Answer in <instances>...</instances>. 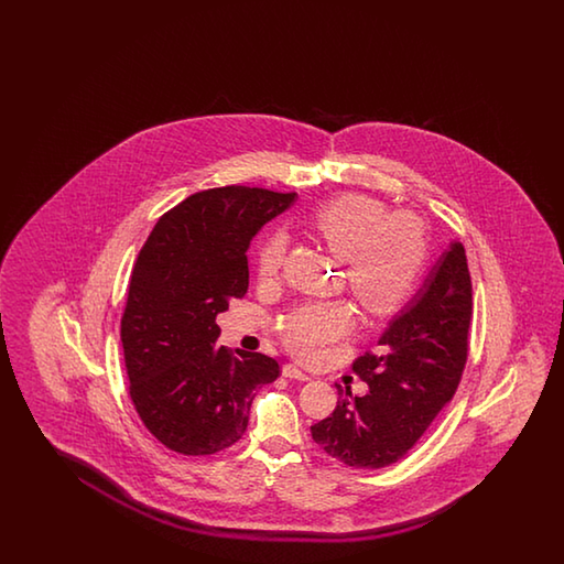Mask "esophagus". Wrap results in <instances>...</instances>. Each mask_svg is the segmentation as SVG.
Listing matches in <instances>:
<instances>
[{
    "label": "esophagus",
    "mask_w": 564,
    "mask_h": 564,
    "mask_svg": "<svg viewBox=\"0 0 564 564\" xmlns=\"http://www.w3.org/2000/svg\"><path fill=\"white\" fill-rule=\"evenodd\" d=\"M282 375L288 377V379H299V381H311L312 375L308 372L300 371L296 365H292V362H288L282 367Z\"/></svg>",
    "instance_id": "1"
}]
</instances>
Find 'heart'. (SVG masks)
<instances>
[{"mask_svg": "<svg viewBox=\"0 0 564 564\" xmlns=\"http://www.w3.org/2000/svg\"><path fill=\"white\" fill-rule=\"evenodd\" d=\"M311 228L336 260L345 262L347 288L375 318H389L413 296L427 258V234L409 212L387 214L383 202L345 193L314 209ZM286 238L274 234L258 253V276L280 274ZM350 312L340 302H311L288 316L282 338L296 357L318 359L324 348L347 335Z\"/></svg>", "mask_w": 564, "mask_h": 564, "instance_id": "obj_1", "label": "heart"}]
</instances>
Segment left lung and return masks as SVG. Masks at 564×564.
<instances>
[{"label": "left lung", "instance_id": "8db88e82", "mask_svg": "<svg viewBox=\"0 0 564 564\" xmlns=\"http://www.w3.org/2000/svg\"><path fill=\"white\" fill-rule=\"evenodd\" d=\"M471 280L466 250L449 241L415 296L379 336V350L352 362L369 393L338 389V403L312 440L350 468L395 464L456 393L468 359Z\"/></svg>", "mask_w": 564, "mask_h": 564}]
</instances>
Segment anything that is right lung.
I'll return each instance as SVG.
<instances>
[{"label":"right lung","mask_w":564,"mask_h":564,"mask_svg":"<svg viewBox=\"0 0 564 564\" xmlns=\"http://www.w3.org/2000/svg\"><path fill=\"white\" fill-rule=\"evenodd\" d=\"M296 193L217 187L156 221L132 268L120 321L131 399L144 427L183 456L240 440L256 391L276 381L272 357L217 345L216 316L248 292L253 236Z\"/></svg>","instance_id":"add662e5"}]
</instances>
